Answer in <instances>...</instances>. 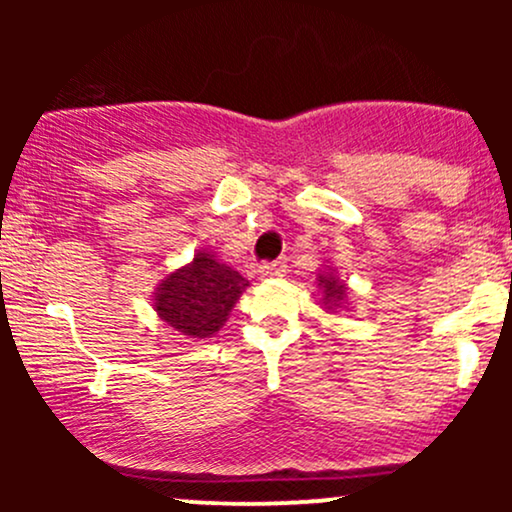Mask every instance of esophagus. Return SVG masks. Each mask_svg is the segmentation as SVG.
Here are the masks:
<instances>
[{"label":"esophagus","instance_id":"esophagus-1","mask_svg":"<svg viewBox=\"0 0 512 512\" xmlns=\"http://www.w3.org/2000/svg\"><path fill=\"white\" fill-rule=\"evenodd\" d=\"M260 272L264 276H284L286 274V260H272V262H262Z\"/></svg>","mask_w":512,"mask_h":512}]
</instances>
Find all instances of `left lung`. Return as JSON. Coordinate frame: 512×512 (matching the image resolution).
Here are the masks:
<instances>
[{
  "label": "left lung",
  "instance_id": "1",
  "mask_svg": "<svg viewBox=\"0 0 512 512\" xmlns=\"http://www.w3.org/2000/svg\"><path fill=\"white\" fill-rule=\"evenodd\" d=\"M320 286L322 293H325V298H322L325 305H334L344 298V286L337 284V279H334L332 274H320Z\"/></svg>",
  "mask_w": 512,
  "mask_h": 512
}]
</instances>
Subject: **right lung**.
Wrapping results in <instances>:
<instances>
[{
  "label": "right lung",
  "instance_id": "right-lung-1",
  "mask_svg": "<svg viewBox=\"0 0 512 512\" xmlns=\"http://www.w3.org/2000/svg\"><path fill=\"white\" fill-rule=\"evenodd\" d=\"M245 286L248 279L236 269L216 262L207 252H197L195 262L163 281L156 310L173 330L204 339L219 332Z\"/></svg>",
  "mask_w": 512,
  "mask_h": 512
}]
</instances>
